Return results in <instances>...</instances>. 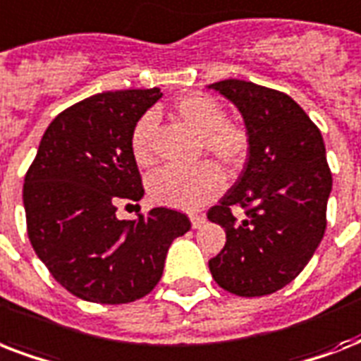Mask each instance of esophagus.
<instances>
[{"instance_id":"1","label":"esophagus","mask_w":361,"mask_h":361,"mask_svg":"<svg viewBox=\"0 0 361 361\" xmlns=\"http://www.w3.org/2000/svg\"><path fill=\"white\" fill-rule=\"evenodd\" d=\"M192 228H202L206 225V215H191Z\"/></svg>"}]
</instances>
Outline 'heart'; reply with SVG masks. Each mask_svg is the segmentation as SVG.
Segmentation results:
<instances>
[{"instance_id": "obj_1", "label": "heart", "mask_w": 361, "mask_h": 361, "mask_svg": "<svg viewBox=\"0 0 361 361\" xmlns=\"http://www.w3.org/2000/svg\"><path fill=\"white\" fill-rule=\"evenodd\" d=\"M176 114L202 133V149L212 153L228 170H240L251 153V133L245 125L226 120L225 106L206 93H187L174 103ZM157 118L147 112L136 121L130 133V152L140 166L153 163V133ZM225 187V176L212 161L176 169L166 166L147 181L153 202L183 212H195L214 200Z\"/></svg>"}]
</instances>
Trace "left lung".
<instances>
[{"instance_id": "1", "label": "left lung", "mask_w": 361, "mask_h": 361, "mask_svg": "<svg viewBox=\"0 0 361 361\" xmlns=\"http://www.w3.org/2000/svg\"><path fill=\"white\" fill-rule=\"evenodd\" d=\"M208 87L240 110L252 140L240 178L208 212L226 232L209 271L236 296H266L296 279L324 236L331 192L324 140L286 93L236 78ZM232 205L246 208L245 220L231 215Z\"/></svg>"}]
</instances>
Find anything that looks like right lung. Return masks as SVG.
I'll list each match as a JSON object with an SVG mask.
<instances>
[{
    "label": "right lung",
    "mask_w": 361,
    "mask_h": 361,
    "mask_svg": "<svg viewBox=\"0 0 361 361\" xmlns=\"http://www.w3.org/2000/svg\"><path fill=\"white\" fill-rule=\"evenodd\" d=\"M161 97L159 87L125 90L73 104L48 125L25 174L31 245L54 279L86 302L118 305L149 294L170 243L191 228L169 208L116 217L118 204L144 197L130 133Z\"/></svg>",
    "instance_id": "obj_1"
}]
</instances>
